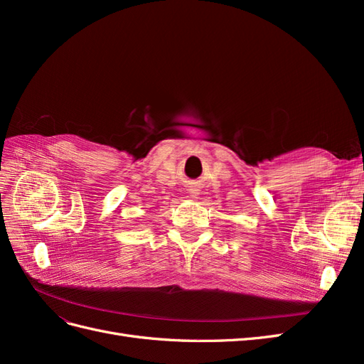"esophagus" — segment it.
Returning a JSON list of instances; mask_svg holds the SVG:
<instances>
[{"mask_svg":"<svg viewBox=\"0 0 364 364\" xmlns=\"http://www.w3.org/2000/svg\"><path fill=\"white\" fill-rule=\"evenodd\" d=\"M190 197H191V199L197 200V199H199V191H197V190H191V191H190Z\"/></svg>","mask_w":364,"mask_h":364,"instance_id":"34e87169","label":"esophagus"}]
</instances>
